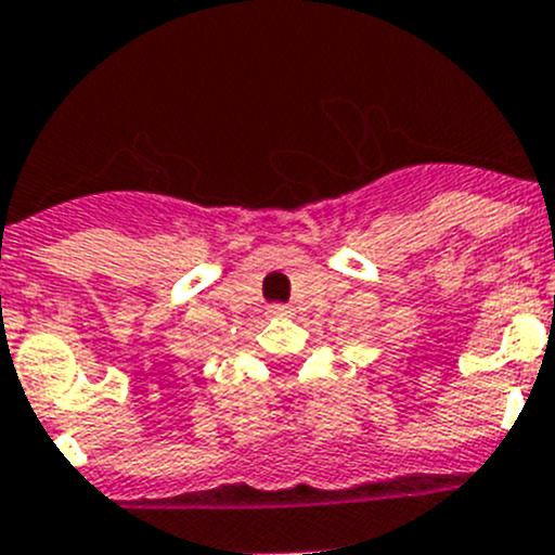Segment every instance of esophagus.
I'll list each match as a JSON object with an SVG mask.
<instances>
[{
  "instance_id": "esophagus-1",
  "label": "esophagus",
  "mask_w": 555,
  "mask_h": 555,
  "mask_svg": "<svg viewBox=\"0 0 555 555\" xmlns=\"http://www.w3.org/2000/svg\"><path fill=\"white\" fill-rule=\"evenodd\" d=\"M271 314L284 317V314H289V309H287V306H271Z\"/></svg>"
}]
</instances>
